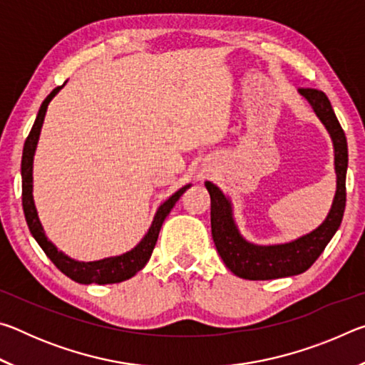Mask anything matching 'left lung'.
Segmentation results:
<instances>
[{
	"label": "left lung",
	"mask_w": 365,
	"mask_h": 365,
	"mask_svg": "<svg viewBox=\"0 0 365 365\" xmlns=\"http://www.w3.org/2000/svg\"><path fill=\"white\" fill-rule=\"evenodd\" d=\"M298 91L309 101L314 113L329 130L335 148L336 193L322 225L289 243L272 246L252 245L246 242L235 225L228 197L214 183L206 182V188L211 195V230L215 248L227 267L235 275L246 280H272L306 272L322 255L325 246L336 233L344 214L348 170V143L344 132L324 91L316 88H299Z\"/></svg>",
	"instance_id": "obj_1"
}]
</instances>
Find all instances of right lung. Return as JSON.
Segmentation results:
<instances>
[{
    "label": "right lung",
    "instance_id": "obj_1",
    "mask_svg": "<svg viewBox=\"0 0 365 365\" xmlns=\"http://www.w3.org/2000/svg\"><path fill=\"white\" fill-rule=\"evenodd\" d=\"M63 86H56V88H54L51 93L45 98V101L41 103L38 115H36L32 130H30L29 137L26 140V145H24L22 165H21L22 207H24V214H26L29 230L32 233V237L36 240V243L41 246V250L45 251V255L51 259V262L73 282L83 283V285H90V283L106 285V283H119L123 280H128L132 279L138 270L143 269L146 262L150 261L151 252L158 242L159 230L160 227H163V222L169 215L170 209L175 206L178 197L185 193V190L190 188V185H185V187L175 191L168 201L159 206L156 215H154V220L150 227V230H148V233L145 235V238L141 240V242L135 246L132 251L125 252V255L115 256V257H106V259H101V261H93V262H78V261H73L71 257H67L64 252L58 251L56 246L46 238V235L43 232V227L38 220V214H36L34 195H32V188H34L32 169H34V154L36 150V143H38L40 130H41L43 120H45L48 104L53 100L54 95L63 88Z\"/></svg>",
    "mask_w": 365,
    "mask_h": 365
}]
</instances>
